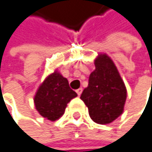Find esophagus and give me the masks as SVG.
<instances>
[{"label": "esophagus", "instance_id": "1", "mask_svg": "<svg viewBox=\"0 0 152 152\" xmlns=\"http://www.w3.org/2000/svg\"><path fill=\"white\" fill-rule=\"evenodd\" d=\"M82 92H83V88H78V89L77 90V94L78 95H80V94H82Z\"/></svg>", "mask_w": 152, "mask_h": 152}]
</instances>
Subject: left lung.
<instances>
[{
    "mask_svg": "<svg viewBox=\"0 0 152 152\" xmlns=\"http://www.w3.org/2000/svg\"><path fill=\"white\" fill-rule=\"evenodd\" d=\"M88 86L80 98L88 107L89 115L96 124H106L114 121L124 112L127 91L113 60L100 55L94 61Z\"/></svg>",
    "mask_w": 152,
    "mask_h": 152,
    "instance_id": "obj_1",
    "label": "left lung"
}]
</instances>
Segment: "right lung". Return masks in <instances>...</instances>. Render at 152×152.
<instances>
[{
	"label": "right lung",
	"instance_id": "obj_1",
	"mask_svg": "<svg viewBox=\"0 0 152 152\" xmlns=\"http://www.w3.org/2000/svg\"><path fill=\"white\" fill-rule=\"evenodd\" d=\"M75 96L77 94L69 87L67 79L54 72L39 86L34 103L39 114L53 122L63 115L66 104Z\"/></svg>",
	"mask_w": 152,
	"mask_h": 152
}]
</instances>
